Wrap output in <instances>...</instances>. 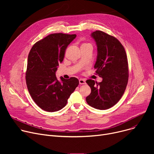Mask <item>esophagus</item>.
<instances>
[{
  "instance_id": "esophagus-1",
  "label": "esophagus",
  "mask_w": 154,
  "mask_h": 154,
  "mask_svg": "<svg viewBox=\"0 0 154 154\" xmlns=\"http://www.w3.org/2000/svg\"><path fill=\"white\" fill-rule=\"evenodd\" d=\"M86 82H85V79H79V84H85Z\"/></svg>"
}]
</instances>
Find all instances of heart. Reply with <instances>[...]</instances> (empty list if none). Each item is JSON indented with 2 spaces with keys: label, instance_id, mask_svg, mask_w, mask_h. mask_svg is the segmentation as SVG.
<instances>
[{
  "label": "heart",
  "instance_id": "b5f03b06",
  "mask_svg": "<svg viewBox=\"0 0 154 154\" xmlns=\"http://www.w3.org/2000/svg\"><path fill=\"white\" fill-rule=\"evenodd\" d=\"M86 44H84L83 45H86Z\"/></svg>",
  "mask_w": 154,
  "mask_h": 154
}]
</instances>
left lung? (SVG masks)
I'll list each match as a JSON object with an SVG mask.
<instances>
[{"label":"left lung","mask_w":154,"mask_h":154,"mask_svg":"<svg viewBox=\"0 0 154 154\" xmlns=\"http://www.w3.org/2000/svg\"><path fill=\"white\" fill-rule=\"evenodd\" d=\"M97 47V56L94 68L102 78L101 82L86 80L91 88L86 97L90 106L106 110L116 105L122 97L128 80V66L124 46L116 37L100 30L91 34Z\"/></svg>","instance_id":"left-lung-1"}]
</instances>
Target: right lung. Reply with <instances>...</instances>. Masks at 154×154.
I'll return each instance as SVG.
<instances>
[{"label":"right lung","instance_id":"1","mask_svg":"<svg viewBox=\"0 0 154 154\" xmlns=\"http://www.w3.org/2000/svg\"><path fill=\"white\" fill-rule=\"evenodd\" d=\"M76 34H52L37 42L29 54L26 80L32 99L42 110L53 112L66 106L79 85L75 77L57 79L55 72Z\"/></svg>","mask_w":154,"mask_h":154}]
</instances>
